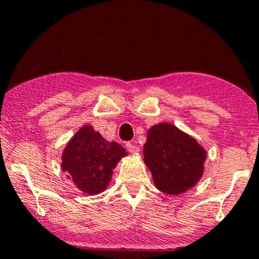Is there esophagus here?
<instances>
[{
  "label": "esophagus",
  "instance_id": "1",
  "mask_svg": "<svg viewBox=\"0 0 259 259\" xmlns=\"http://www.w3.org/2000/svg\"><path fill=\"white\" fill-rule=\"evenodd\" d=\"M126 149L127 151L132 152V154H137V152H139V146L135 145V144L126 143Z\"/></svg>",
  "mask_w": 259,
  "mask_h": 259
}]
</instances>
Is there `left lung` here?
<instances>
[{
    "mask_svg": "<svg viewBox=\"0 0 259 259\" xmlns=\"http://www.w3.org/2000/svg\"><path fill=\"white\" fill-rule=\"evenodd\" d=\"M206 151L197 141L168 122L154 125L144 145V161L155 186L180 195L197 184L203 174Z\"/></svg>",
    "mask_w": 259,
    "mask_h": 259,
    "instance_id": "8db88e82",
    "label": "left lung"
}]
</instances>
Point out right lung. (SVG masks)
<instances>
[{
  "label": "right lung",
  "mask_w": 259,
  "mask_h": 259,
  "mask_svg": "<svg viewBox=\"0 0 259 259\" xmlns=\"http://www.w3.org/2000/svg\"><path fill=\"white\" fill-rule=\"evenodd\" d=\"M127 152L115 141H107L91 125L78 130L62 155V170L88 195L104 191L113 170Z\"/></svg>",
  "instance_id": "right-lung-1"
}]
</instances>
